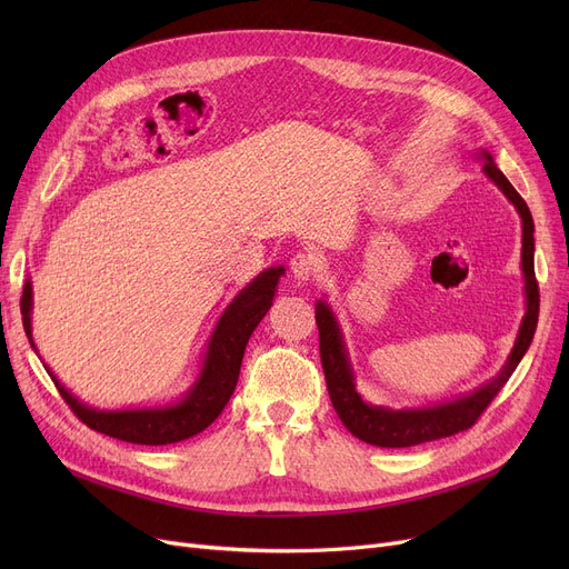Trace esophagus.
Returning <instances> with one entry per match:
<instances>
[{"label": "esophagus", "mask_w": 569, "mask_h": 569, "mask_svg": "<svg viewBox=\"0 0 569 569\" xmlns=\"http://www.w3.org/2000/svg\"><path fill=\"white\" fill-rule=\"evenodd\" d=\"M290 272L297 279V283H309L318 272V262L313 253H307V251L295 253L290 260Z\"/></svg>", "instance_id": "obj_1"}]
</instances>
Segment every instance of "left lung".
I'll list each match as a JSON object with an SVG mask.
<instances>
[{"instance_id":"obj_1","label":"left lung","mask_w":569,"mask_h":569,"mask_svg":"<svg viewBox=\"0 0 569 569\" xmlns=\"http://www.w3.org/2000/svg\"><path fill=\"white\" fill-rule=\"evenodd\" d=\"M480 159L482 172L498 191L510 200L521 219V272H523V300L526 311L519 325V332L515 346L507 355L502 369L487 380L485 385L475 387L472 392H466L457 399L440 401L425 408H401L395 410L390 406H376L362 399L357 392L355 369L350 352L346 346V337L341 330V322L332 309V305L320 297L316 302V322H318V337H320V362L327 380V392H330L332 406L339 415L343 427L355 436L376 447H412L420 442H431L438 438L455 436L459 431L470 429L477 417L485 412V408L493 401V397L502 390V385L510 380L519 362L523 360L526 350L530 348L537 313H540V290L535 281V223L530 217V209L517 189L510 184L498 168L493 157L487 149L475 152Z\"/></svg>"}]
</instances>
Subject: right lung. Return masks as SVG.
I'll return each mask as SVG.
<instances>
[{"mask_svg": "<svg viewBox=\"0 0 569 569\" xmlns=\"http://www.w3.org/2000/svg\"><path fill=\"white\" fill-rule=\"evenodd\" d=\"M283 274V264L267 267L232 297V302L223 309L212 335H209L193 385L182 397L170 403L138 408H94L71 395V390H67L64 382L48 369V365L43 367L50 373L59 395H62L69 408L89 429L136 445H170L187 440L212 425L230 401L247 343L258 322L267 316L269 309H272L279 279ZM32 309L34 290L32 279H27L22 288L20 311L29 346L39 355L32 335Z\"/></svg>", "mask_w": 569, "mask_h": 569, "instance_id": "right-lung-1", "label": "right lung"}]
</instances>
